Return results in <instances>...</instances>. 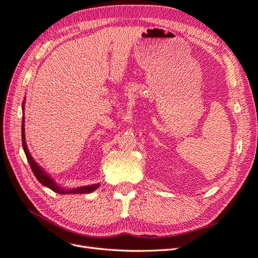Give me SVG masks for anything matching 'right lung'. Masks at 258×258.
<instances>
[{"label":"right lung","instance_id":"1","mask_svg":"<svg viewBox=\"0 0 258 258\" xmlns=\"http://www.w3.org/2000/svg\"><path fill=\"white\" fill-rule=\"evenodd\" d=\"M22 110H25V101L22 102ZM21 139H22V147L23 151H25V154L27 156V159L30 163V167L32 169V172L35 175V177L37 178V181L40 182L41 184H43L44 186L48 187L51 190L56 191L58 194L61 195H67V194H89L92 192L93 190H96L98 187L100 186V184H93V185H89V186H82V187H76V188H71V189H67V188H62L60 187L53 179L45 172V171L37 165L35 162V160L33 159L32 156H31L28 146L26 143V136H25V116L22 117V126H21Z\"/></svg>","mask_w":258,"mask_h":258}]
</instances>
